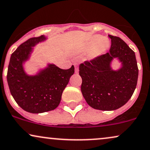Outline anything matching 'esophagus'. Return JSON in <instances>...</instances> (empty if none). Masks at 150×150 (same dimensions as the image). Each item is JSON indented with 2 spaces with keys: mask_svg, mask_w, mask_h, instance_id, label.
<instances>
[{
  "mask_svg": "<svg viewBox=\"0 0 150 150\" xmlns=\"http://www.w3.org/2000/svg\"><path fill=\"white\" fill-rule=\"evenodd\" d=\"M75 73H78L79 72V67L77 64H75Z\"/></svg>",
  "mask_w": 150,
  "mask_h": 150,
  "instance_id": "obj_1",
  "label": "esophagus"
}]
</instances>
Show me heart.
Segmentation results:
<instances>
[{
  "label": "heart",
  "instance_id": "1",
  "mask_svg": "<svg viewBox=\"0 0 150 150\" xmlns=\"http://www.w3.org/2000/svg\"><path fill=\"white\" fill-rule=\"evenodd\" d=\"M96 40H97V41L94 44V42ZM93 44L94 45L93 46L92 45ZM92 45L93 47L92 46ZM109 42L107 38L102 37L99 39L98 37H95L93 38L92 40L87 45L86 49L90 48L91 47L90 52H89V57H90V58L93 59L103 54L104 52H105L107 50V49L109 48Z\"/></svg>",
  "mask_w": 150,
  "mask_h": 150
}]
</instances>
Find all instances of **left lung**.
Here are the masks:
<instances>
[{
  "instance_id": "obj_1",
  "label": "left lung",
  "mask_w": 150,
  "mask_h": 150,
  "mask_svg": "<svg viewBox=\"0 0 150 150\" xmlns=\"http://www.w3.org/2000/svg\"><path fill=\"white\" fill-rule=\"evenodd\" d=\"M109 37V52L85 61L79 68L85 100L90 107L102 111H112L125 105L135 91L138 76L135 52L120 37ZM114 58L122 64L117 71L110 67Z\"/></svg>"
}]
</instances>
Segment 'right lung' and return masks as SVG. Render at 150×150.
<instances>
[{"label":"right lung","instance_id":"obj_1","mask_svg":"<svg viewBox=\"0 0 150 150\" xmlns=\"http://www.w3.org/2000/svg\"><path fill=\"white\" fill-rule=\"evenodd\" d=\"M46 37L41 35L30 38L12 53L7 70V80L11 94L17 104L28 112L41 113L55 109L61 101L64 88L75 73L61 69L54 64H48L35 75H28L23 64L30 58L33 47Z\"/></svg>","mask_w":150,"mask_h":150}]
</instances>
